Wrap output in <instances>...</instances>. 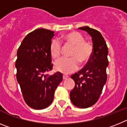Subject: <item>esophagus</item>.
<instances>
[{
	"instance_id": "obj_1",
	"label": "esophagus",
	"mask_w": 127,
	"mask_h": 127,
	"mask_svg": "<svg viewBox=\"0 0 127 127\" xmlns=\"http://www.w3.org/2000/svg\"><path fill=\"white\" fill-rule=\"evenodd\" d=\"M63 80H66V79H68V78H69V76H68V75H64L63 76Z\"/></svg>"
}]
</instances>
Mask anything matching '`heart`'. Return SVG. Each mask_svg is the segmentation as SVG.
Returning a JSON list of instances; mask_svg holds the SVG:
<instances>
[{
	"label": "heart",
	"instance_id": "heart-1",
	"mask_svg": "<svg viewBox=\"0 0 127 127\" xmlns=\"http://www.w3.org/2000/svg\"><path fill=\"white\" fill-rule=\"evenodd\" d=\"M61 38L65 44L73 46L70 55L72 58H61L58 60L54 64V68L63 73L69 74L78 68V62L84 64L90 60L93 53V46L90 42L85 41L83 35L77 32L64 34ZM49 51L52 58H59L61 52L60 42L56 40H52L50 44Z\"/></svg>",
	"mask_w": 127,
	"mask_h": 127
}]
</instances>
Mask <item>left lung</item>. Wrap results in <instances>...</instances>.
<instances>
[{"instance_id":"obj_1","label":"left lung","mask_w":127,"mask_h":127,"mask_svg":"<svg viewBox=\"0 0 127 127\" xmlns=\"http://www.w3.org/2000/svg\"><path fill=\"white\" fill-rule=\"evenodd\" d=\"M78 29L87 32L92 37L93 53L85 67L71 76L75 86L70 92V99L78 108H87L97 101L107 80L108 49L99 31L89 27Z\"/></svg>"}]
</instances>
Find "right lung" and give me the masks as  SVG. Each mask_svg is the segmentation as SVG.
Listing matches in <instances>:
<instances>
[{"label":"right lung","instance_id":"obj_1","mask_svg":"<svg viewBox=\"0 0 127 127\" xmlns=\"http://www.w3.org/2000/svg\"><path fill=\"white\" fill-rule=\"evenodd\" d=\"M54 36L53 31L35 30L25 36L17 52V80L26 103L35 109L51 105L56 89L63 80L60 72L47 74L53 66L49 47Z\"/></svg>","mask_w":127,"mask_h":127}]
</instances>
